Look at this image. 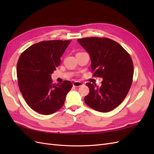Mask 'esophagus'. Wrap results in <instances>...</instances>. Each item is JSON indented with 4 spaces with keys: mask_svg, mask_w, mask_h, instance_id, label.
<instances>
[{
    "mask_svg": "<svg viewBox=\"0 0 154 154\" xmlns=\"http://www.w3.org/2000/svg\"><path fill=\"white\" fill-rule=\"evenodd\" d=\"M83 85V83L82 82H75L73 83V87H80V86H82Z\"/></svg>",
    "mask_w": 154,
    "mask_h": 154,
    "instance_id": "1",
    "label": "esophagus"
}]
</instances>
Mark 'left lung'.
<instances>
[{
  "label": "left lung",
  "mask_w": 154,
  "mask_h": 154,
  "mask_svg": "<svg viewBox=\"0 0 154 154\" xmlns=\"http://www.w3.org/2000/svg\"><path fill=\"white\" fill-rule=\"evenodd\" d=\"M77 41L89 54L93 76L103 78L100 87L87 83L89 93L84 98L85 103L101 112L111 111L122 103L131 87V57L119 44L109 38L91 37Z\"/></svg>",
  "instance_id": "left-lung-1"
}]
</instances>
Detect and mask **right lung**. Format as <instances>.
Listing matches in <instances>:
<instances>
[{
	"label": "right lung",
	"mask_w": 154,
	"mask_h": 154,
	"mask_svg": "<svg viewBox=\"0 0 154 154\" xmlns=\"http://www.w3.org/2000/svg\"><path fill=\"white\" fill-rule=\"evenodd\" d=\"M71 40L42 41L31 45L18 60V87L31 108L49 115L61 109L72 84L66 80L53 84L51 74L59 66L60 58Z\"/></svg>",
	"instance_id": "1"
}]
</instances>
